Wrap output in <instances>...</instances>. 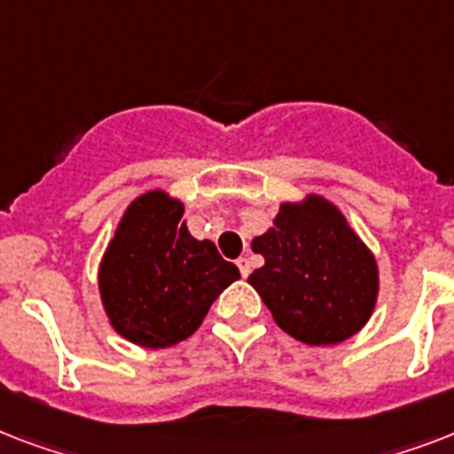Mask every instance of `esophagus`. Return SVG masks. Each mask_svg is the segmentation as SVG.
I'll use <instances>...</instances> for the list:
<instances>
[{
    "label": "esophagus",
    "mask_w": 454,
    "mask_h": 454,
    "mask_svg": "<svg viewBox=\"0 0 454 454\" xmlns=\"http://www.w3.org/2000/svg\"><path fill=\"white\" fill-rule=\"evenodd\" d=\"M238 269H240V273H242V278H247L249 273H252V263H249V259L247 256H240V259H238Z\"/></svg>",
    "instance_id": "1"
}]
</instances>
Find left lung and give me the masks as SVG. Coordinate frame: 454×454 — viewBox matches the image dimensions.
Here are the masks:
<instances>
[{
	"mask_svg": "<svg viewBox=\"0 0 454 454\" xmlns=\"http://www.w3.org/2000/svg\"><path fill=\"white\" fill-rule=\"evenodd\" d=\"M252 249L263 266L247 283L278 327L303 344H339L372 316L377 262L330 200L306 195L303 202H283Z\"/></svg>",
	"mask_w": 454,
	"mask_h": 454,
	"instance_id": "left-lung-1",
	"label": "left lung"
}]
</instances>
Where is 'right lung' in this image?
Returning <instances> with one entry per match:
<instances>
[{"label":"right lung","instance_id":"1","mask_svg":"<svg viewBox=\"0 0 454 454\" xmlns=\"http://www.w3.org/2000/svg\"><path fill=\"white\" fill-rule=\"evenodd\" d=\"M181 216L184 205L164 191L138 195L101 259L98 290L110 325L144 348L191 337L214 299L240 278L214 242L188 233Z\"/></svg>","mask_w":454,"mask_h":454}]
</instances>
